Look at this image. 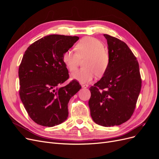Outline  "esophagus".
I'll list each match as a JSON object with an SVG mask.
<instances>
[{
	"label": "esophagus",
	"mask_w": 159,
	"mask_h": 159,
	"mask_svg": "<svg viewBox=\"0 0 159 159\" xmlns=\"http://www.w3.org/2000/svg\"><path fill=\"white\" fill-rule=\"evenodd\" d=\"M81 87L84 88H87L88 87V84H81Z\"/></svg>",
	"instance_id": "esophagus-1"
}]
</instances>
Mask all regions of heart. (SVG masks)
Returning <instances> with one entry per match:
<instances>
[{
	"mask_svg": "<svg viewBox=\"0 0 159 159\" xmlns=\"http://www.w3.org/2000/svg\"><path fill=\"white\" fill-rule=\"evenodd\" d=\"M76 52L72 50L65 52L62 61L70 71L78 68L80 59L86 57L83 66L85 67L71 75V78L82 83L89 82L95 76H103L109 68L110 56L104 48L103 43L93 37H85L75 46Z\"/></svg>",
	"mask_w": 159,
	"mask_h": 159,
	"instance_id": "heart-1",
	"label": "heart"
}]
</instances>
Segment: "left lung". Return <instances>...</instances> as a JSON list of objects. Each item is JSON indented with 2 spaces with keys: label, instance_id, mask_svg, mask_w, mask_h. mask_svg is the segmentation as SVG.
Wrapping results in <instances>:
<instances>
[{
  "label": "left lung",
  "instance_id": "left-lung-1",
  "mask_svg": "<svg viewBox=\"0 0 159 159\" xmlns=\"http://www.w3.org/2000/svg\"><path fill=\"white\" fill-rule=\"evenodd\" d=\"M109 68L89 88L90 114L93 121L103 127L119 125L131 118L141 89L139 66L124 42L108 34Z\"/></svg>",
  "mask_w": 159,
  "mask_h": 159
}]
</instances>
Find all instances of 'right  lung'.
<instances>
[{
	"label": "right lung",
	"instance_id": "right-lung-1",
	"mask_svg": "<svg viewBox=\"0 0 159 159\" xmlns=\"http://www.w3.org/2000/svg\"><path fill=\"white\" fill-rule=\"evenodd\" d=\"M78 40V36H46L32 44L23 56L19 95L28 115L40 125L54 127L65 121L69 101L81 88L76 80L61 86L69 78L62 56Z\"/></svg>",
	"mask_w": 159,
	"mask_h": 159
}]
</instances>
